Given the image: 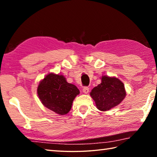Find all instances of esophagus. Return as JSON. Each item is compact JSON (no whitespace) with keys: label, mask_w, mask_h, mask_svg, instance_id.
Returning <instances> with one entry per match:
<instances>
[{"label":"esophagus","mask_w":157,"mask_h":157,"mask_svg":"<svg viewBox=\"0 0 157 157\" xmlns=\"http://www.w3.org/2000/svg\"><path fill=\"white\" fill-rule=\"evenodd\" d=\"M83 92L84 93V94H88L89 92V88L88 87H84L83 88Z\"/></svg>","instance_id":"esophagus-1"}]
</instances>
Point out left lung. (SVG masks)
Returning a JSON list of instances; mask_svg holds the SVG:
<instances>
[{
	"label": "left lung",
	"instance_id": "1",
	"mask_svg": "<svg viewBox=\"0 0 157 157\" xmlns=\"http://www.w3.org/2000/svg\"><path fill=\"white\" fill-rule=\"evenodd\" d=\"M96 107L101 111H106L117 106L126 96L123 83L115 77L103 75L101 83L90 93Z\"/></svg>",
	"mask_w": 157,
	"mask_h": 157
}]
</instances>
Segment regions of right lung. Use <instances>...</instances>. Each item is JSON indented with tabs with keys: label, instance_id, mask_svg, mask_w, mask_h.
<instances>
[{
	"label": "right lung",
	"instance_id": "obj_1",
	"mask_svg": "<svg viewBox=\"0 0 157 157\" xmlns=\"http://www.w3.org/2000/svg\"><path fill=\"white\" fill-rule=\"evenodd\" d=\"M38 96L42 104L60 115L67 114L73 100L79 94L75 85L69 84L63 75L49 73L39 82Z\"/></svg>",
	"mask_w": 157,
	"mask_h": 157
}]
</instances>
